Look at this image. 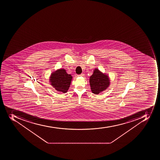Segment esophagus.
I'll use <instances>...</instances> for the list:
<instances>
[{"label":"esophagus","instance_id":"1","mask_svg":"<svg viewBox=\"0 0 160 160\" xmlns=\"http://www.w3.org/2000/svg\"><path fill=\"white\" fill-rule=\"evenodd\" d=\"M84 74H83V73H82V74H79L78 75V77H83V76H84Z\"/></svg>","mask_w":160,"mask_h":160}]
</instances>
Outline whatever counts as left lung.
I'll list each match as a JSON object with an SVG mask.
<instances>
[{"mask_svg":"<svg viewBox=\"0 0 160 160\" xmlns=\"http://www.w3.org/2000/svg\"><path fill=\"white\" fill-rule=\"evenodd\" d=\"M89 83L92 93L98 94L109 87L110 80L106 74H103L98 69H95L89 78Z\"/></svg>","mask_w":160,"mask_h":160,"instance_id":"obj_1","label":"left lung"}]
</instances>
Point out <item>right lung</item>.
I'll return each mask as SVG.
<instances>
[{"instance_id":"add662e5","label":"right lung","mask_w":160,"mask_h":160,"mask_svg":"<svg viewBox=\"0 0 160 160\" xmlns=\"http://www.w3.org/2000/svg\"><path fill=\"white\" fill-rule=\"evenodd\" d=\"M72 79V76L68 74L65 69H59L52 72L49 81L57 91L66 93L70 87Z\"/></svg>"}]
</instances>
